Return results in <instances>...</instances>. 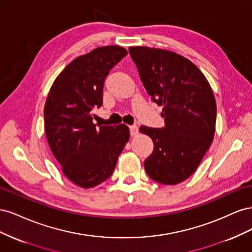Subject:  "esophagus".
I'll use <instances>...</instances> for the list:
<instances>
[{"label": "esophagus", "instance_id": "1", "mask_svg": "<svg viewBox=\"0 0 252 252\" xmlns=\"http://www.w3.org/2000/svg\"><path fill=\"white\" fill-rule=\"evenodd\" d=\"M129 129H130L131 136H135L136 134H138V132H139V128H138V126H136V125L129 126Z\"/></svg>", "mask_w": 252, "mask_h": 252}]
</instances>
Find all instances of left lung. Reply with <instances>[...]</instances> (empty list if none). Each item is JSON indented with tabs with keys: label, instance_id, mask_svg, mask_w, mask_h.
Wrapping results in <instances>:
<instances>
[{
	"label": "left lung",
	"instance_id": "1",
	"mask_svg": "<svg viewBox=\"0 0 252 252\" xmlns=\"http://www.w3.org/2000/svg\"><path fill=\"white\" fill-rule=\"evenodd\" d=\"M129 53L151 100L163 106L165 127H140L155 145L145 170L158 183L177 185L196 170L212 143L215 95L199 68L178 53L145 46L129 47Z\"/></svg>",
	"mask_w": 252,
	"mask_h": 252
}]
</instances>
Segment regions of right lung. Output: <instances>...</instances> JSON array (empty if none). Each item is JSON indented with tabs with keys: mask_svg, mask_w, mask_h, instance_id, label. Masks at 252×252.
Wrapping results in <instances>:
<instances>
[{
	"mask_svg": "<svg viewBox=\"0 0 252 252\" xmlns=\"http://www.w3.org/2000/svg\"><path fill=\"white\" fill-rule=\"evenodd\" d=\"M127 55L121 46H103L74 59L53 82L44 107L45 133L65 177L82 188L107 180L129 141V128L93 123L103 105L104 81Z\"/></svg>",
	"mask_w": 252,
	"mask_h": 252,
	"instance_id": "obj_1",
	"label": "right lung"
}]
</instances>
